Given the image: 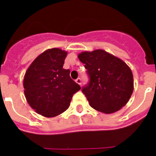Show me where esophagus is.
Masks as SVG:
<instances>
[{"mask_svg": "<svg viewBox=\"0 0 156 156\" xmlns=\"http://www.w3.org/2000/svg\"><path fill=\"white\" fill-rule=\"evenodd\" d=\"M76 83H77V84H79V85H81V83H82L81 79H80V78L76 79Z\"/></svg>", "mask_w": 156, "mask_h": 156, "instance_id": "34e87169", "label": "esophagus"}]
</instances>
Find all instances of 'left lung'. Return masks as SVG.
I'll use <instances>...</instances> for the list:
<instances>
[{
  "label": "left lung",
  "instance_id": "obj_1",
  "mask_svg": "<svg viewBox=\"0 0 156 156\" xmlns=\"http://www.w3.org/2000/svg\"><path fill=\"white\" fill-rule=\"evenodd\" d=\"M78 58L85 64L89 83L82 89L89 105L105 114L124 107L133 91V76L125 62L101 49L83 51Z\"/></svg>",
  "mask_w": 156,
  "mask_h": 156
}]
</instances>
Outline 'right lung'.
<instances>
[{
	"instance_id": "right-lung-1",
	"label": "right lung",
	"mask_w": 156,
	"mask_h": 156,
	"mask_svg": "<svg viewBox=\"0 0 156 156\" xmlns=\"http://www.w3.org/2000/svg\"><path fill=\"white\" fill-rule=\"evenodd\" d=\"M67 52L51 48L38 55L23 79L26 101L36 113L46 118L61 115L69 108L73 94L81 88L63 68Z\"/></svg>"
}]
</instances>
